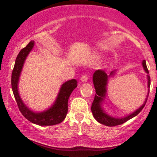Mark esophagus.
Returning <instances> with one entry per match:
<instances>
[{"mask_svg": "<svg viewBox=\"0 0 157 157\" xmlns=\"http://www.w3.org/2000/svg\"><path fill=\"white\" fill-rule=\"evenodd\" d=\"M88 79H89V76H88V75H83L82 77H81L80 80L82 82H87Z\"/></svg>", "mask_w": 157, "mask_h": 157, "instance_id": "obj_1", "label": "esophagus"}]
</instances>
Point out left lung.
Masks as SVG:
<instances>
[{
    "instance_id": "8db88e82",
    "label": "left lung",
    "mask_w": 157,
    "mask_h": 157,
    "mask_svg": "<svg viewBox=\"0 0 157 157\" xmlns=\"http://www.w3.org/2000/svg\"><path fill=\"white\" fill-rule=\"evenodd\" d=\"M142 66H143L144 70L145 71V72L148 74V70H147V66H146V62L144 60L142 61ZM115 74V71H111L110 73V75L108 76L107 74L105 71H102V70H97L93 75V83L94 86L95 90H96V94H95L94 99V101L92 102V105H91V112L93 113L94 117L95 118V120L97 122H99L100 123L102 124V125H105L106 126H115V125H119L123 124L124 122H127L128 120H131V118L134 117L135 116L138 114L140 111L143 109L144 106L145 105V103L147 102V95L146 100H145V102L143 103V105L140 106V108L135 111L134 112H133L131 114L128 115V116L124 117L122 118H115L109 116L106 113L105 111H103V109H102L101 105L102 102H103L104 98L105 97L106 92H107V89H106V86H107L108 83V80L111 76H113ZM147 87L150 88L151 85V79L149 75H147Z\"/></svg>"
}]
</instances>
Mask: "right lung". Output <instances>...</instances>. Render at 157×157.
Segmentation results:
<instances>
[{"label":"right lung","mask_w":157,"mask_h":157,"mask_svg":"<svg viewBox=\"0 0 157 157\" xmlns=\"http://www.w3.org/2000/svg\"><path fill=\"white\" fill-rule=\"evenodd\" d=\"M33 40L30 41L25 48L21 49L15 60V66L12 74V89L21 113L29 121L38 125H55L60 123L66 118L68 112V100L73 90L77 86V81L75 79L66 81L61 86L55 103L46 111L35 112L23 103L18 93V81L26 57L34 46Z\"/></svg>","instance_id":"obj_1"}]
</instances>
